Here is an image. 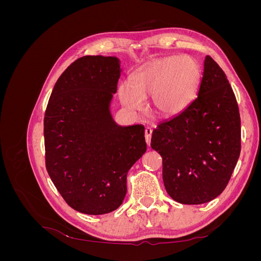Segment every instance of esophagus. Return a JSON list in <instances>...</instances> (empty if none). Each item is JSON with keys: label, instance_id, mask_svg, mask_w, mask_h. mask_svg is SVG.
Returning <instances> with one entry per match:
<instances>
[{"label": "esophagus", "instance_id": "esophagus-1", "mask_svg": "<svg viewBox=\"0 0 261 261\" xmlns=\"http://www.w3.org/2000/svg\"><path fill=\"white\" fill-rule=\"evenodd\" d=\"M151 135H152V128L147 127L145 129V137H146V143L148 146L150 145V143H151Z\"/></svg>", "mask_w": 261, "mask_h": 261}]
</instances>
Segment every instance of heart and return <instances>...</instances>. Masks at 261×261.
I'll return each mask as SVG.
<instances>
[{
    "instance_id": "b5f03b06",
    "label": "heart",
    "mask_w": 261,
    "mask_h": 261,
    "mask_svg": "<svg viewBox=\"0 0 261 261\" xmlns=\"http://www.w3.org/2000/svg\"><path fill=\"white\" fill-rule=\"evenodd\" d=\"M201 69L192 57H171L154 61L133 73L130 83L118 85V98L130 111H140L152 96V108L160 116L180 113L192 103L200 84Z\"/></svg>"
}]
</instances>
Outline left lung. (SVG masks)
<instances>
[{
    "mask_svg": "<svg viewBox=\"0 0 261 261\" xmlns=\"http://www.w3.org/2000/svg\"><path fill=\"white\" fill-rule=\"evenodd\" d=\"M151 148L162 156L163 183L172 199L200 204L224 191L241 153V117L226 75L209 55L197 98L156 125Z\"/></svg>",
    "mask_w": 261,
    "mask_h": 261,
    "instance_id": "8db88e82",
    "label": "left lung"
}]
</instances>
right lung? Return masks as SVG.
<instances>
[{
	"instance_id": "add662e5",
	"label": "right lung",
	"mask_w": 261,
	"mask_h": 261,
	"mask_svg": "<svg viewBox=\"0 0 261 261\" xmlns=\"http://www.w3.org/2000/svg\"><path fill=\"white\" fill-rule=\"evenodd\" d=\"M120 63L103 55L72 63L54 85L44 115L46 170L64 200L86 215L121 206L127 172L147 150L144 125H118L111 113Z\"/></svg>"
}]
</instances>
